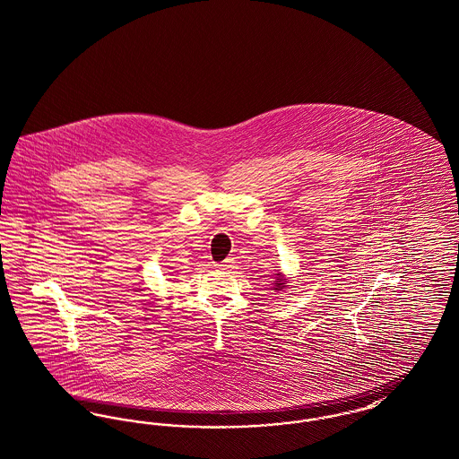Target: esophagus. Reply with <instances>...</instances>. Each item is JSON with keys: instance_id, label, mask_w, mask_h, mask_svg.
<instances>
[{"instance_id": "1", "label": "esophagus", "mask_w": 459, "mask_h": 459, "mask_svg": "<svg viewBox=\"0 0 459 459\" xmlns=\"http://www.w3.org/2000/svg\"><path fill=\"white\" fill-rule=\"evenodd\" d=\"M234 264H236V262H234V258H227V260H223V262L216 264L215 267L220 270H229L234 267Z\"/></svg>"}]
</instances>
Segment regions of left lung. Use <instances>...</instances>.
<instances>
[{"label":"left lung","mask_w":459,"mask_h":459,"mask_svg":"<svg viewBox=\"0 0 459 459\" xmlns=\"http://www.w3.org/2000/svg\"><path fill=\"white\" fill-rule=\"evenodd\" d=\"M277 275H279V277H277V279H275V282H273V286H275V288H273V291H282V290L286 288V286H284V284H286V281H284V279H281V273H277Z\"/></svg>","instance_id":"8db88e82"}]
</instances>
